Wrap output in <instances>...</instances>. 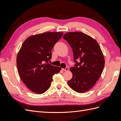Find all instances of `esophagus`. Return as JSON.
Listing matches in <instances>:
<instances>
[{
    "mask_svg": "<svg viewBox=\"0 0 121 121\" xmlns=\"http://www.w3.org/2000/svg\"><path fill=\"white\" fill-rule=\"evenodd\" d=\"M62 70L64 71H67L69 70V68H66L65 69H62Z\"/></svg>",
    "mask_w": 121,
    "mask_h": 121,
    "instance_id": "obj_1",
    "label": "esophagus"
}]
</instances>
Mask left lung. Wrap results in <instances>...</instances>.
I'll use <instances>...</instances> for the list:
<instances>
[{
    "mask_svg": "<svg viewBox=\"0 0 121 121\" xmlns=\"http://www.w3.org/2000/svg\"><path fill=\"white\" fill-rule=\"evenodd\" d=\"M63 38L72 48L76 63L70 68L73 77L68 85L78 93L85 92L95 84L103 71V53L96 40L84 33L68 32Z\"/></svg>",
    "mask_w": 121,
    "mask_h": 121,
    "instance_id": "8db88e82",
    "label": "left lung"
}]
</instances>
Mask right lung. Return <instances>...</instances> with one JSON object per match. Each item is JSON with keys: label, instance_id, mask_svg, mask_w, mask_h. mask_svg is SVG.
Returning a JSON list of instances; mask_svg holds the SVG:
<instances>
[{"label": "right lung", "instance_id": "add662e5", "mask_svg": "<svg viewBox=\"0 0 121 121\" xmlns=\"http://www.w3.org/2000/svg\"><path fill=\"white\" fill-rule=\"evenodd\" d=\"M63 35L62 32H46L25 40L17 55L18 72L21 80L33 92L42 94L49 89L53 76L61 68L48 64L52 50Z\"/></svg>", "mask_w": 121, "mask_h": 121}]
</instances>
